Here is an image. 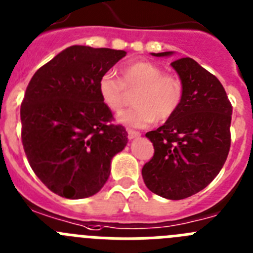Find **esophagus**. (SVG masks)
<instances>
[{
  "mask_svg": "<svg viewBox=\"0 0 253 253\" xmlns=\"http://www.w3.org/2000/svg\"><path fill=\"white\" fill-rule=\"evenodd\" d=\"M140 136V133L136 130H133V129H128V138L130 139H135V138H139Z\"/></svg>",
  "mask_w": 253,
  "mask_h": 253,
  "instance_id": "esophagus-1",
  "label": "esophagus"
}]
</instances>
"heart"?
Masks as SVG:
<instances>
[{
	"label": "heart",
	"mask_w": 253,
	"mask_h": 253,
	"mask_svg": "<svg viewBox=\"0 0 253 253\" xmlns=\"http://www.w3.org/2000/svg\"><path fill=\"white\" fill-rule=\"evenodd\" d=\"M122 79L111 73L100 76L99 95L108 109L118 113L129 100V92H135V106L118 117L122 124L144 128L155 119L166 122L177 113L183 100V84L178 76L164 74L163 69L150 61H133L123 66Z\"/></svg>",
	"instance_id": "heart-1"
}]
</instances>
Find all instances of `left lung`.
<instances>
[{"label":"left lung","mask_w":253,"mask_h":253,"mask_svg":"<svg viewBox=\"0 0 253 253\" xmlns=\"http://www.w3.org/2000/svg\"><path fill=\"white\" fill-rule=\"evenodd\" d=\"M170 65L182 81L183 100L164 125L145 134L154 155L142 175L149 191L175 201L202 191L223 167L231 145L232 105L218 79L193 59L182 57Z\"/></svg>","instance_id":"8db88e82"}]
</instances>
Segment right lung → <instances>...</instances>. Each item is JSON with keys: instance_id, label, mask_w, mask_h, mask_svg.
Returning a JSON list of instances; mask_svg holds the SVG:
<instances>
[{"instance_id": "obj_1", "label": "right lung", "mask_w": 253, "mask_h": 253, "mask_svg": "<svg viewBox=\"0 0 253 253\" xmlns=\"http://www.w3.org/2000/svg\"><path fill=\"white\" fill-rule=\"evenodd\" d=\"M123 50L70 46L35 73L21 104L22 145L35 174L51 192L69 199L98 193L111 159L128 143L113 124L98 83Z\"/></svg>"}]
</instances>
